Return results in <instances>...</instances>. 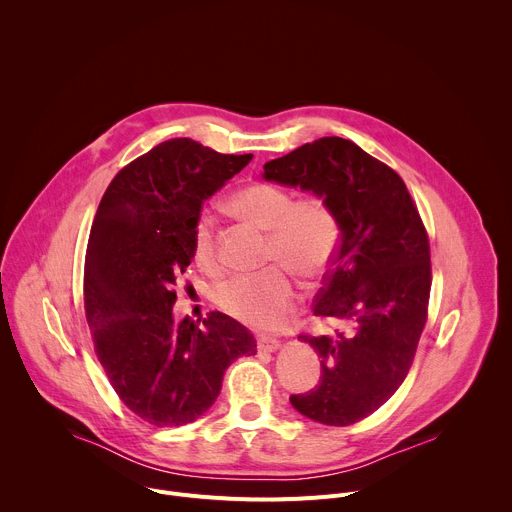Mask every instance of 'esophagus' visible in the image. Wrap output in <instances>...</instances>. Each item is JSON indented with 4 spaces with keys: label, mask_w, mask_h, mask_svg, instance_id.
I'll return each mask as SVG.
<instances>
[{
    "label": "esophagus",
    "mask_w": 512,
    "mask_h": 512,
    "mask_svg": "<svg viewBox=\"0 0 512 512\" xmlns=\"http://www.w3.org/2000/svg\"><path fill=\"white\" fill-rule=\"evenodd\" d=\"M257 348L261 352H275L279 348V340L273 336H257Z\"/></svg>",
    "instance_id": "esophagus-1"
}]
</instances>
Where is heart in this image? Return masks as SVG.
<instances>
[{"mask_svg":"<svg viewBox=\"0 0 512 512\" xmlns=\"http://www.w3.org/2000/svg\"><path fill=\"white\" fill-rule=\"evenodd\" d=\"M229 206L245 221L269 233L267 257L304 277L322 275L332 263L340 229L332 208L320 196L296 200L287 188L255 182L237 190ZM192 257L202 271L218 269L212 218L200 214L192 235ZM298 300L294 277L282 265L237 275L218 289V306L235 320L261 330L279 328Z\"/></svg>","mask_w":512,"mask_h":512,"instance_id":"obj_1","label":"heart"}]
</instances>
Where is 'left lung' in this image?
Here are the masks:
<instances>
[{"label": "left lung", "instance_id": "obj_1", "mask_svg": "<svg viewBox=\"0 0 512 512\" xmlns=\"http://www.w3.org/2000/svg\"><path fill=\"white\" fill-rule=\"evenodd\" d=\"M261 176L324 198L338 221L340 243L312 312L342 330L300 336L320 356L322 377L289 401L324 425L356 423L401 387L427 320L431 265L419 212L397 172L342 137L306 143Z\"/></svg>", "mask_w": 512, "mask_h": 512}]
</instances>
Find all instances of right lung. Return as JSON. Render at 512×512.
<instances>
[{
	"label": "right lung",
	"instance_id": "obj_1",
	"mask_svg": "<svg viewBox=\"0 0 512 512\" xmlns=\"http://www.w3.org/2000/svg\"><path fill=\"white\" fill-rule=\"evenodd\" d=\"M251 158L168 139L113 178L95 214L85 259L95 350L121 401L156 427L196 421L229 364L257 352L253 334L223 312L202 326L172 314L204 200Z\"/></svg>",
	"mask_w": 512,
	"mask_h": 512
}]
</instances>
